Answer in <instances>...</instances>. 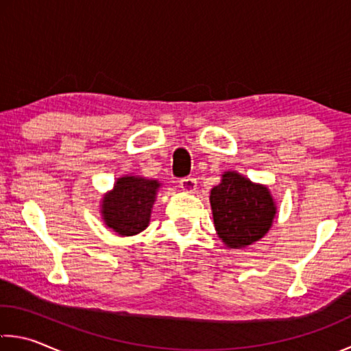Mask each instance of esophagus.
Returning a JSON list of instances; mask_svg holds the SVG:
<instances>
[{
  "instance_id": "1",
  "label": "esophagus",
  "mask_w": 351,
  "mask_h": 351,
  "mask_svg": "<svg viewBox=\"0 0 351 351\" xmlns=\"http://www.w3.org/2000/svg\"><path fill=\"white\" fill-rule=\"evenodd\" d=\"M180 187L182 192L193 193L197 191V180L195 178H182V180H180Z\"/></svg>"
}]
</instances>
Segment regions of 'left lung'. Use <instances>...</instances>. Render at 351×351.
Masks as SVG:
<instances>
[{
	"label": "left lung",
	"mask_w": 351,
	"mask_h": 351,
	"mask_svg": "<svg viewBox=\"0 0 351 351\" xmlns=\"http://www.w3.org/2000/svg\"><path fill=\"white\" fill-rule=\"evenodd\" d=\"M214 226L230 248H245L269 232L276 204L267 186L254 184L237 171H225L210 191Z\"/></svg>",
	"instance_id": "8db88e82"
}]
</instances>
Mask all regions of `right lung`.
Returning a JSON list of instances; mask_svg holds the SVG:
<instances>
[{
  "label": "right lung",
  "mask_w": 351,
  "mask_h": 351,
  "mask_svg": "<svg viewBox=\"0 0 351 351\" xmlns=\"http://www.w3.org/2000/svg\"><path fill=\"white\" fill-rule=\"evenodd\" d=\"M160 187L158 180L121 176L101 199L104 225L119 236H134L149 223L152 208Z\"/></svg>",
  "instance_id": "obj_1"
}]
</instances>
